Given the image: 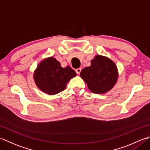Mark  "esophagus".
Returning a JSON list of instances; mask_svg holds the SVG:
<instances>
[{"label": "esophagus", "mask_w": 150, "mask_h": 150, "mask_svg": "<svg viewBox=\"0 0 150 150\" xmlns=\"http://www.w3.org/2000/svg\"><path fill=\"white\" fill-rule=\"evenodd\" d=\"M75 71H76V73H77V74H80V73H81V68H77V69H75Z\"/></svg>", "instance_id": "esophagus-1"}]
</instances>
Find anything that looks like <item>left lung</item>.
Returning <instances> with one entry per match:
<instances>
[{"instance_id":"left-lung-1","label":"left lung","mask_w":150,"mask_h":150,"mask_svg":"<svg viewBox=\"0 0 150 150\" xmlns=\"http://www.w3.org/2000/svg\"><path fill=\"white\" fill-rule=\"evenodd\" d=\"M81 77L94 93H105L112 88L118 77L116 64L110 58L96 55L91 66L82 70Z\"/></svg>"}]
</instances>
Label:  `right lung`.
<instances>
[{
  "mask_svg": "<svg viewBox=\"0 0 150 150\" xmlns=\"http://www.w3.org/2000/svg\"><path fill=\"white\" fill-rule=\"evenodd\" d=\"M76 75L77 73L71 67H61L59 62L49 57L38 64L34 73V79L43 92L54 95L65 90L67 83Z\"/></svg>",
  "mask_w": 150,
  "mask_h": 150,
  "instance_id": "right-lung-1",
  "label": "right lung"
}]
</instances>
